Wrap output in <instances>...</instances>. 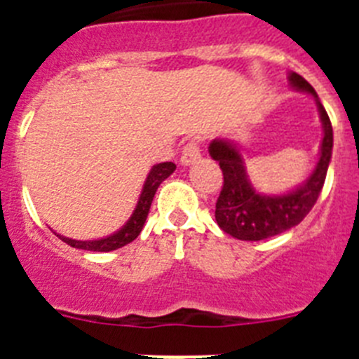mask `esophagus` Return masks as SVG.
<instances>
[{
  "mask_svg": "<svg viewBox=\"0 0 359 359\" xmlns=\"http://www.w3.org/2000/svg\"><path fill=\"white\" fill-rule=\"evenodd\" d=\"M198 160H201V151H199V145L196 140H190L189 144L183 147L180 161H182L183 167H189V165L196 163Z\"/></svg>",
  "mask_w": 359,
  "mask_h": 359,
  "instance_id": "1",
  "label": "esophagus"
}]
</instances>
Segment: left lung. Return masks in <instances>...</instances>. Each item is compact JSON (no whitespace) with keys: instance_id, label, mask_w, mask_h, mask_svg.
Listing matches in <instances>:
<instances>
[{"instance_id":"8db88e82","label":"left lung","mask_w":359,"mask_h":359,"mask_svg":"<svg viewBox=\"0 0 359 359\" xmlns=\"http://www.w3.org/2000/svg\"><path fill=\"white\" fill-rule=\"evenodd\" d=\"M290 86L315 98L322 122L323 138L320 144L318 161L302 185L284 194H262L250 182L246 163L239 151V144L226 138H215L208 145V152L223 170V190L215 203V221L228 236L241 241H262L297 226L315 207L327 176L332 156V126L313 86L291 72Z\"/></svg>"}]
</instances>
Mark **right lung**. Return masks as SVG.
<instances>
[{
  "instance_id": "right-lung-1",
  "label": "right lung",
  "mask_w": 359,
  "mask_h": 359,
  "mask_svg": "<svg viewBox=\"0 0 359 359\" xmlns=\"http://www.w3.org/2000/svg\"><path fill=\"white\" fill-rule=\"evenodd\" d=\"M174 170H176V165H174L172 161L158 163L149 170L144 187H142V194L140 198H138V203H136V208L133 210L131 217L128 219V223L123 224L120 230H116L115 233L95 241H77L69 239V237L65 236H59L57 231H53V233H55L59 239L65 241L66 244H69L72 248L88 250V252H113V250L122 248V246L133 243L136 237L140 236V231L145 224V219H147L149 215V208H151V203L152 199H154L158 187H160L161 182H165Z\"/></svg>"
}]
</instances>
